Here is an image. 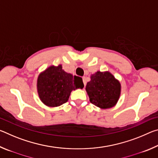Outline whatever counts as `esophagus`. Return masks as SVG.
Returning a JSON list of instances; mask_svg holds the SVG:
<instances>
[{
	"label": "esophagus",
	"instance_id": "1",
	"mask_svg": "<svg viewBox=\"0 0 158 158\" xmlns=\"http://www.w3.org/2000/svg\"><path fill=\"white\" fill-rule=\"evenodd\" d=\"M83 82H84V89H85V84H86V81H85V77H83Z\"/></svg>",
	"mask_w": 158,
	"mask_h": 158
}]
</instances>
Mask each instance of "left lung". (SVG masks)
Masks as SVG:
<instances>
[{
	"label": "left lung",
	"instance_id": "obj_1",
	"mask_svg": "<svg viewBox=\"0 0 158 158\" xmlns=\"http://www.w3.org/2000/svg\"><path fill=\"white\" fill-rule=\"evenodd\" d=\"M121 84L109 72L92 74L85 90L90 102L100 109H109L116 105L121 95Z\"/></svg>",
	"mask_w": 158,
	"mask_h": 158
}]
</instances>
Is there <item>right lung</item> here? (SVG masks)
<instances>
[{
	"instance_id": "1",
	"label": "right lung",
	"mask_w": 158,
	"mask_h": 158,
	"mask_svg": "<svg viewBox=\"0 0 158 158\" xmlns=\"http://www.w3.org/2000/svg\"><path fill=\"white\" fill-rule=\"evenodd\" d=\"M81 79L67 73L62 65H52L38 76L37 89L42 103L50 107L62 105L68 102L73 90L83 89Z\"/></svg>"
}]
</instances>
